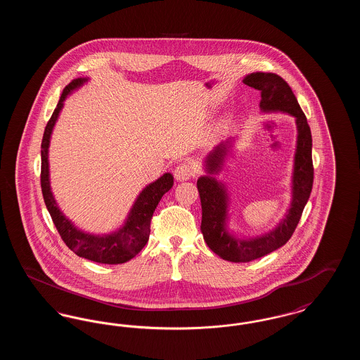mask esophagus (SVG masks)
<instances>
[{"label": "esophagus", "instance_id": "34e87169", "mask_svg": "<svg viewBox=\"0 0 360 360\" xmlns=\"http://www.w3.org/2000/svg\"><path fill=\"white\" fill-rule=\"evenodd\" d=\"M174 175H175V178L178 181H188V178H191L194 175V170H193V167L188 163L184 162V163H179L175 167Z\"/></svg>", "mask_w": 360, "mask_h": 360}]
</instances>
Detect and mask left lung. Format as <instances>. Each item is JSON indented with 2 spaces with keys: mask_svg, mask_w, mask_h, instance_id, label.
Here are the masks:
<instances>
[{
  "mask_svg": "<svg viewBox=\"0 0 360 360\" xmlns=\"http://www.w3.org/2000/svg\"><path fill=\"white\" fill-rule=\"evenodd\" d=\"M243 82L260 90V108L263 110H282L295 117L298 140L294 159L291 207L283 221H281L278 228L267 235L251 240L231 236L225 229L226 194L223 185L212 176H201L197 181L202 207L201 232L204 235V240L214 254L235 263L251 262L264 257L289 241L308 202L314 176L310 128L307 116L302 112L290 86L282 77L274 72H252L247 75ZM225 153L226 146L224 143L214 148L206 160L207 172L213 174L220 169Z\"/></svg>",
  "mask_w": 360,
  "mask_h": 360,
  "instance_id": "left-lung-1",
  "label": "left lung"
}]
</instances>
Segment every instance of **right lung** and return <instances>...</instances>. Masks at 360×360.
<instances>
[{
    "instance_id": "obj_1",
    "label": "right lung",
    "mask_w": 360,
    "mask_h": 360,
    "mask_svg": "<svg viewBox=\"0 0 360 360\" xmlns=\"http://www.w3.org/2000/svg\"><path fill=\"white\" fill-rule=\"evenodd\" d=\"M86 78H78L71 81L63 89V93L59 98L51 119L47 122L43 140H41V172H40V185L46 206L51 214L52 221L55 224L62 240L66 243L70 250L78 257L89 260L103 263V264H120L136 257L143 250L150 238V226L155 209L159 204L165 193L172 188L174 178L172 174H165L154 184L144 188L137 197L136 202L132 207L128 220L119 232L108 236H93L87 235L70 223L62 214L52 197L50 181H49V144L51 137L52 128L58 115L63 106V101L70 91L85 82Z\"/></svg>"
}]
</instances>
